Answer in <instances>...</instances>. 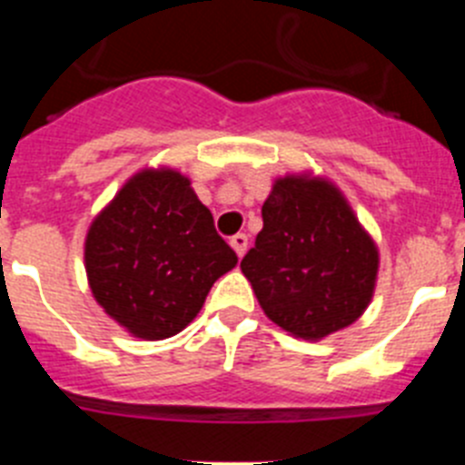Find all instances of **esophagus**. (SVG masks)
Wrapping results in <instances>:
<instances>
[{
  "label": "esophagus",
  "instance_id": "obj_1",
  "mask_svg": "<svg viewBox=\"0 0 465 465\" xmlns=\"http://www.w3.org/2000/svg\"><path fill=\"white\" fill-rule=\"evenodd\" d=\"M230 246H232L237 256L242 258V256H244V252H246V246H249V237H246L244 232H237V235L230 237Z\"/></svg>",
  "mask_w": 465,
  "mask_h": 465
}]
</instances>
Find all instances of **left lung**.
<instances>
[{
    "instance_id": "obj_1",
    "label": "left lung",
    "mask_w": 465,
    "mask_h": 465,
    "mask_svg": "<svg viewBox=\"0 0 465 465\" xmlns=\"http://www.w3.org/2000/svg\"><path fill=\"white\" fill-rule=\"evenodd\" d=\"M240 268L270 322L319 342L368 310L380 249L338 183L312 170L291 172L272 182L262 230Z\"/></svg>"
}]
</instances>
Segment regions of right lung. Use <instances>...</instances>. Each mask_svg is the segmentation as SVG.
<instances>
[{"instance_id": "right-lung-1", "label": "right lung", "mask_w": 465, "mask_h": 465, "mask_svg": "<svg viewBox=\"0 0 465 465\" xmlns=\"http://www.w3.org/2000/svg\"><path fill=\"white\" fill-rule=\"evenodd\" d=\"M90 293L139 340H165L200 314L209 289L237 265L191 179L170 165L134 172L90 221Z\"/></svg>"}]
</instances>
